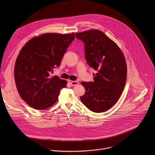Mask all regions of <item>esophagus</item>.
<instances>
[{"label": "esophagus", "mask_w": 155, "mask_h": 155, "mask_svg": "<svg viewBox=\"0 0 155 155\" xmlns=\"http://www.w3.org/2000/svg\"><path fill=\"white\" fill-rule=\"evenodd\" d=\"M68 83L70 84L71 86H76L79 84V82L78 81H68Z\"/></svg>", "instance_id": "1"}]
</instances>
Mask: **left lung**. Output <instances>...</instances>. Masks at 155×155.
I'll use <instances>...</instances> for the list:
<instances>
[{
    "label": "left lung",
    "instance_id": "1",
    "mask_svg": "<svg viewBox=\"0 0 155 155\" xmlns=\"http://www.w3.org/2000/svg\"><path fill=\"white\" fill-rule=\"evenodd\" d=\"M84 44L85 59L97 71L93 82H82L85 93L82 103L91 111L101 113L109 110L118 101L125 88L127 67L119 46L98 30L75 33Z\"/></svg>",
    "mask_w": 155,
    "mask_h": 155
}]
</instances>
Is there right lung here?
<instances>
[{
  "mask_svg": "<svg viewBox=\"0 0 155 155\" xmlns=\"http://www.w3.org/2000/svg\"><path fill=\"white\" fill-rule=\"evenodd\" d=\"M74 34L46 33L31 39L22 47L17 58L14 77L22 100L37 110L54 104L67 81L50 76L54 68L60 66Z\"/></svg>",
  "mask_w": 155,
  "mask_h": 155,
  "instance_id": "add662e5",
  "label": "right lung"
}]
</instances>
